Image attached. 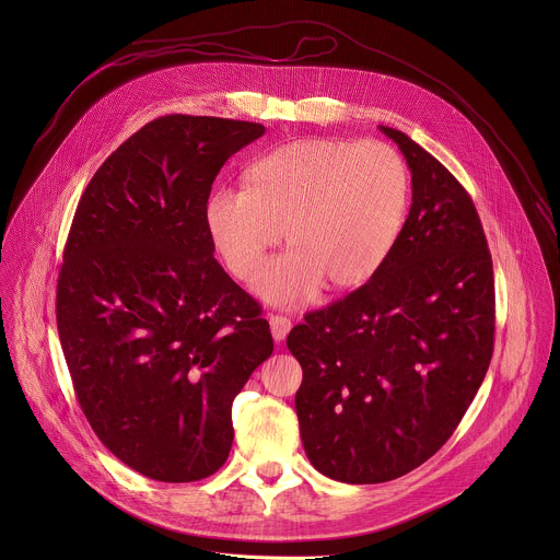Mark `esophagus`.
Segmentation results:
<instances>
[{"label": "esophagus", "mask_w": 560, "mask_h": 560, "mask_svg": "<svg viewBox=\"0 0 560 560\" xmlns=\"http://www.w3.org/2000/svg\"><path fill=\"white\" fill-rule=\"evenodd\" d=\"M290 328H292V322H290L288 316H281V314H272L270 316V330H272L275 341H283L288 337Z\"/></svg>", "instance_id": "34e87169"}]
</instances>
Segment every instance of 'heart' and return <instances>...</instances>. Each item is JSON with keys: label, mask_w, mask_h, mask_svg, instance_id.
<instances>
[{"label": "heart", "mask_w": 560, "mask_h": 560, "mask_svg": "<svg viewBox=\"0 0 560 560\" xmlns=\"http://www.w3.org/2000/svg\"><path fill=\"white\" fill-rule=\"evenodd\" d=\"M412 175L385 141L307 137L268 150L246 171V188L217 186L203 203L210 244L228 272L257 292L294 305L318 288L346 290L372 279L406 225Z\"/></svg>", "instance_id": "heart-1"}]
</instances>
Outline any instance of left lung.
I'll use <instances>...</instances> for the list:
<instances>
[{
	"label": "left lung",
	"instance_id": "8db88e82",
	"mask_svg": "<svg viewBox=\"0 0 560 560\" xmlns=\"http://www.w3.org/2000/svg\"><path fill=\"white\" fill-rule=\"evenodd\" d=\"M412 173V206L381 270L288 335L303 370L294 408L310 463L335 481L385 483L434 456L494 352V270L454 175L387 126Z\"/></svg>",
	"mask_w": 560,
	"mask_h": 560
}]
</instances>
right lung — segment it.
Returning <instances> with one entry per match:
<instances>
[{
  "instance_id": "right-lung-1",
  "label": "right lung",
  "mask_w": 560,
  "mask_h": 560,
  "mask_svg": "<svg viewBox=\"0 0 560 560\" xmlns=\"http://www.w3.org/2000/svg\"><path fill=\"white\" fill-rule=\"evenodd\" d=\"M264 132L159 117L106 159L72 217L57 330L77 401L100 441L154 481H201L225 463L234 396L275 348L203 223L221 166Z\"/></svg>"
}]
</instances>
